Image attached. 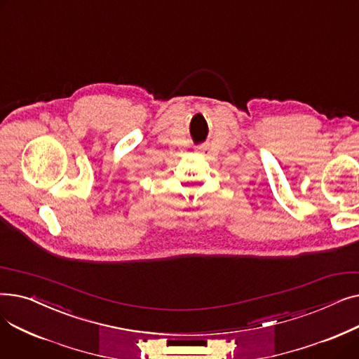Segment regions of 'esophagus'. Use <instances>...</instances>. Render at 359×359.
Instances as JSON below:
<instances>
[{
  "label": "esophagus",
  "instance_id": "1",
  "mask_svg": "<svg viewBox=\"0 0 359 359\" xmlns=\"http://www.w3.org/2000/svg\"><path fill=\"white\" fill-rule=\"evenodd\" d=\"M196 151H198V153H201V154H208V147H206V145H199L196 148Z\"/></svg>",
  "mask_w": 359,
  "mask_h": 359
}]
</instances>
